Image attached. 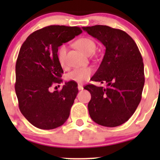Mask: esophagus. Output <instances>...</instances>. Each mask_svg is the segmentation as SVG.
Listing matches in <instances>:
<instances>
[{
	"instance_id": "obj_1",
	"label": "esophagus",
	"mask_w": 160,
	"mask_h": 160,
	"mask_svg": "<svg viewBox=\"0 0 160 160\" xmlns=\"http://www.w3.org/2000/svg\"><path fill=\"white\" fill-rule=\"evenodd\" d=\"M77 88H78L79 90H81L83 89V87L82 86V85H80V84H78V87H77Z\"/></svg>"
}]
</instances>
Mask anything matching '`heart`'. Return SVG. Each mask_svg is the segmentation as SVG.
<instances>
[{
	"instance_id": "b5f03b06",
	"label": "heart",
	"mask_w": 160,
	"mask_h": 160,
	"mask_svg": "<svg viewBox=\"0 0 160 160\" xmlns=\"http://www.w3.org/2000/svg\"><path fill=\"white\" fill-rule=\"evenodd\" d=\"M75 45L82 52L86 55L92 54L96 49V44L94 41L88 37H82L78 38L75 42ZM67 47L66 45H62L57 49V53H56L57 59L62 67H65L67 66ZM92 72L93 70L90 67L77 68L67 73V80L71 81L81 83L89 80Z\"/></svg>"
}]
</instances>
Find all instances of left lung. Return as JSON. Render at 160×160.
<instances>
[{
  "label": "left lung",
  "mask_w": 160,
  "mask_h": 160,
  "mask_svg": "<svg viewBox=\"0 0 160 160\" xmlns=\"http://www.w3.org/2000/svg\"><path fill=\"white\" fill-rule=\"evenodd\" d=\"M105 46V54L92 81H104L107 88L88 84L90 118L98 125L116 127L134 114L142 99L145 83L144 64L139 49L124 31L107 25L83 27Z\"/></svg>",
  "instance_id": "left-lung-1"
}]
</instances>
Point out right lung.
<instances>
[{
  "mask_svg": "<svg viewBox=\"0 0 160 160\" xmlns=\"http://www.w3.org/2000/svg\"><path fill=\"white\" fill-rule=\"evenodd\" d=\"M82 32L79 27L50 25L32 33L21 47L15 66L14 85L18 107L25 118L41 129L61 126L70 116L77 83L69 81L62 90L50 92L53 83L62 82L57 49Z\"/></svg>",
  "mask_w": 160,
  "mask_h": 160,
  "instance_id": "1",
  "label": "right lung"
}]
</instances>
